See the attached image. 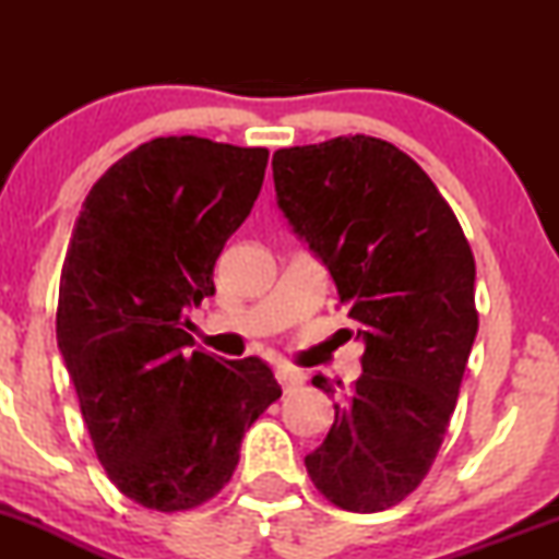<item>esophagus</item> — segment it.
<instances>
[{"label":"esophagus","mask_w":559,"mask_h":559,"mask_svg":"<svg viewBox=\"0 0 559 559\" xmlns=\"http://www.w3.org/2000/svg\"><path fill=\"white\" fill-rule=\"evenodd\" d=\"M275 378H278V383L284 386V391H294L305 383V376L297 373V370H292V368H275Z\"/></svg>","instance_id":"esophagus-1"}]
</instances>
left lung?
Listing matches in <instances>:
<instances>
[{
	"mask_svg": "<svg viewBox=\"0 0 559 559\" xmlns=\"http://www.w3.org/2000/svg\"><path fill=\"white\" fill-rule=\"evenodd\" d=\"M273 181L365 342L307 473L342 510H389L431 471L454 413L478 331L471 243L426 170L383 139L278 150ZM312 383L333 394L325 376Z\"/></svg>",
	"mask_w": 559,
	"mask_h": 559,
	"instance_id": "left-lung-1",
	"label": "left lung"
}]
</instances>
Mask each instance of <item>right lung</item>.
I'll use <instances>...</instances> for the list:
<instances>
[{"label":"right lung","instance_id":"obj_1","mask_svg":"<svg viewBox=\"0 0 559 559\" xmlns=\"http://www.w3.org/2000/svg\"><path fill=\"white\" fill-rule=\"evenodd\" d=\"M267 155L146 141L92 186L70 236L57 344L107 478L146 510L213 499L243 431L281 396L258 357L221 360L183 331L186 307L215 294V260L247 221Z\"/></svg>","mask_w":559,"mask_h":559}]
</instances>
